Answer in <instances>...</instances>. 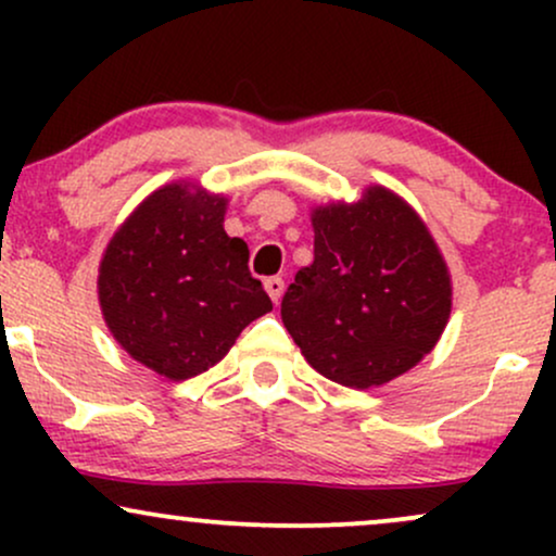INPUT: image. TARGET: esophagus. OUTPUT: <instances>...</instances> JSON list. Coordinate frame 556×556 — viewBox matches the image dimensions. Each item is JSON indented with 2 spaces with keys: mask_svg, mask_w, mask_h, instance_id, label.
<instances>
[{
  "mask_svg": "<svg viewBox=\"0 0 556 556\" xmlns=\"http://www.w3.org/2000/svg\"><path fill=\"white\" fill-rule=\"evenodd\" d=\"M264 287H266V292H269V298L274 300V303H279V300H282V292H285V282L279 277H269L264 282Z\"/></svg>",
  "mask_w": 556,
  "mask_h": 556,
  "instance_id": "1",
  "label": "esophagus"
}]
</instances>
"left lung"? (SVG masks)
<instances>
[{
    "label": "left lung",
    "mask_w": 556,
    "mask_h": 556,
    "mask_svg": "<svg viewBox=\"0 0 556 556\" xmlns=\"http://www.w3.org/2000/svg\"><path fill=\"white\" fill-rule=\"evenodd\" d=\"M314 264L295 274L282 321L305 361L342 387L405 374L437 344L452 287L416 212L384 188L314 212Z\"/></svg>",
    "instance_id": "obj_1"
}]
</instances>
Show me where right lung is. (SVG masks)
I'll use <instances>...</instances> for the list:
<instances>
[{
    "instance_id": "1",
    "label": "right lung",
    "mask_w": 556,
    "mask_h": 556,
    "mask_svg": "<svg viewBox=\"0 0 556 556\" xmlns=\"http://www.w3.org/2000/svg\"><path fill=\"white\" fill-rule=\"evenodd\" d=\"M219 195L164 185L117 229L99 269L106 327L151 371L185 381L208 371L271 300L225 232Z\"/></svg>"
}]
</instances>
